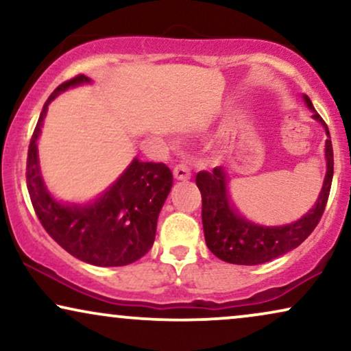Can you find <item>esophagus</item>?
Returning a JSON list of instances; mask_svg holds the SVG:
<instances>
[{
  "label": "esophagus",
  "mask_w": 351,
  "mask_h": 351,
  "mask_svg": "<svg viewBox=\"0 0 351 351\" xmlns=\"http://www.w3.org/2000/svg\"><path fill=\"white\" fill-rule=\"evenodd\" d=\"M174 177L177 180H189L192 177V172L185 165H179L174 167Z\"/></svg>",
  "instance_id": "1"
}]
</instances>
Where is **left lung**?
<instances>
[{
    "label": "left lung",
    "mask_w": 351,
    "mask_h": 351,
    "mask_svg": "<svg viewBox=\"0 0 351 351\" xmlns=\"http://www.w3.org/2000/svg\"><path fill=\"white\" fill-rule=\"evenodd\" d=\"M303 101L313 119L324 127L327 140L324 148L326 176L315 206L300 219L282 226H261L239 215L229 195V174L224 167H215L213 172L197 174V186L202 192V221L206 245L215 256L232 265L254 266L269 263L302 245L315 230L324 213L329 198L332 176H334V152L326 122L317 114L308 95Z\"/></svg>",
    "instance_id": "obj_1"
}]
</instances>
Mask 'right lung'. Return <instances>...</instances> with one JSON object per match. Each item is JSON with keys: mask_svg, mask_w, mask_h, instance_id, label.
Returning <instances> with one entry per match:
<instances>
[{"mask_svg": "<svg viewBox=\"0 0 351 351\" xmlns=\"http://www.w3.org/2000/svg\"><path fill=\"white\" fill-rule=\"evenodd\" d=\"M90 84V77L77 75L49 95L30 140L27 189L45 230L67 253L93 266H127L153 247L159 213L172 189L169 167L134 158L103 193L84 203L58 199L40 169L38 138L49 103L66 90Z\"/></svg>", "mask_w": 351, "mask_h": 351, "instance_id": "add662e5", "label": "right lung"}]
</instances>
